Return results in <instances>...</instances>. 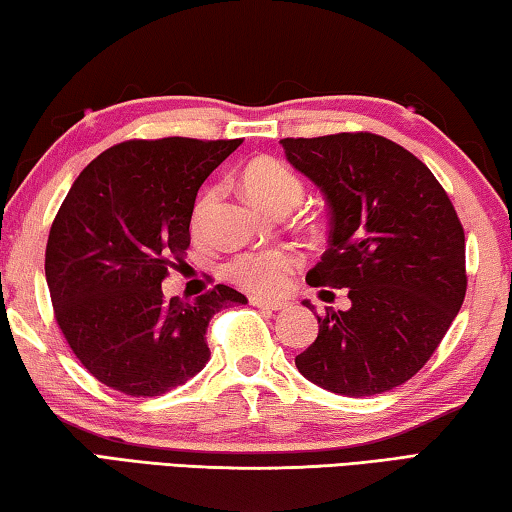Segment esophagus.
I'll use <instances>...</instances> for the list:
<instances>
[{
    "label": "esophagus",
    "mask_w": 512,
    "mask_h": 512,
    "mask_svg": "<svg viewBox=\"0 0 512 512\" xmlns=\"http://www.w3.org/2000/svg\"><path fill=\"white\" fill-rule=\"evenodd\" d=\"M250 305L259 307V309H271V311H280L287 307V300H266V298H250Z\"/></svg>",
    "instance_id": "1"
}]
</instances>
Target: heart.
<instances>
[{"label":"heart","mask_w":512,"mask_h":512,"mask_svg":"<svg viewBox=\"0 0 512 512\" xmlns=\"http://www.w3.org/2000/svg\"><path fill=\"white\" fill-rule=\"evenodd\" d=\"M241 187L250 201L268 212L293 210L305 194V185L296 171L275 158H257L241 171ZM219 189H205L194 205V228L203 223L205 214L214 205ZM300 266V257L287 248L246 250L225 264V275L241 289L257 296H275L289 287L291 275Z\"/></svg>","instance_id":"b5f03b06"}]
</instances>
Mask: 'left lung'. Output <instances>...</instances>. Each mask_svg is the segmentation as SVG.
I'll list each match as a JSON object with an SVG mask.
<instances>
[{"instance_id": "1", "label": "left lung", "mask_w": 512, "mask_h": 512, "mask_svg": "<svg viewBox=\"0 0 512 512\" xmlns=\"http://www.w3.org/2000/svg\"><path fill=\"white\" fill-rule=\"evenodd\" d=\"M280 144L329 205L327 250L307 282L348 289L352 302L318 316L316 341L296 366L339 395L393 391L429 361L463 305L465 232L454 205L427 164L381 135Z\"/></svg>"}]
</instances>
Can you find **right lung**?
I'll return each mask as SVG.
<instances>
[{
    "label": "right lung",
    "instance_id": "add662e5",
    "mask_svg": "<svg viewBox=\"0 0 512 512\" xmlns=\"http://www.w3.org/2000/svg\"><path fill=\"white\" fill-rule=\"evenodd\" d=\"M241 142L128 140L74 180L51 223L45 275L60 332L101 384L169 393L210 361L212 316L248 302L225 284L194 302L162 293L189 248L198 189Z\"/></svg>",
    "mask_w": 512,
    "mask_h": 512
}]
</instances>
